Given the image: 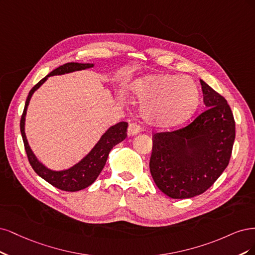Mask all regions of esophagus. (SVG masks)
I'll use <instances>...</instances> for the list:
<instances>
[{"mask_svg": "<svg viewBox=\"0 0 255 255\" xmlns=\"http://www.w3.org/2000/svg\"><path fill=\"white\" fill-rule=\"evenodd\" d=\"M141 131H142V129H141V127H139V125L135 124V123H132V124L129 125L127 133H128V135H136L141 132Z\"/></svg>", "mask_w": 255, "mask_h": 255, "instance_id": "1", "label": "esophagus"}]
</instances>
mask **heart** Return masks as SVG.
I'll return each mask as SVG.
<instances>
[{
    "instance_id": "1",
    "label": "heart",
    "mask_w": 255,
    "mask_h": 255,
    "mask_svg": "<svg viewBox=\"0 0 255 255\" xmlns=\"http://www.w3.org/2000/svg\"><path fill=\"white\" fill-rule=\"evenodd\" d=\"M134 93L143 102L142 113L151 124L177 127L191 119L198 108L200 92L190 76L155 74L138 79Z\"/></svg>"
}]
</instances>
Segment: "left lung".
<instances>
[{
	"instance_id": "obj_1",
	"label": "left lung",
	"mask_w": 255,
	"mask_h": 255,
	"mask_svg": "<svg viewBox=\"0 0 255 255\" xmlns=\"http://www.w3.org/2000/svg\"><path fill=\"white\" fill-rule=\"evenodd\" d=\"M207 110L190 125L153 134L149 168L159 190L174 199L198 196L228 166L235 122L225 97L200 79Z\"/></svg>"
}]
</instances>
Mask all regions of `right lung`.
I'll list each match as a JSON object with an SVG mask.
<instances>
[{"label": "right lung", "mask_w": 255, "mask_h": 255, "mask_svg": "<svg viewBox=\"0 0 255 255\" xmlns=\"http://www.w3.org/2000/svg\"><path fill=\"white\" fill-rule=\"evenodd\" d=\"M93 67H94V63L69 62L52 71L43 79H41L39 83L29 91L28 96L26 98L25 107H24L22 118H21V123H20L21 134H22L24 147H25V151L27 153V158L31 167L34 168L36 174L42 179H44L46 182L65 192H77L80 190H84V188L90 186L95 181L98 175H100L101 171L103 170L111 149L114 146L118 145L122 141H124L126 138L128 123L120 122L118 124L109 127L106 130V132L101 136V138L98 139V142L94 145L93 148L89 151V153L86 154L79 162L74 164L73 166L67 169L54 170L46 167L42 162L39 161L34 151H32L30 148L26 134H25L26 112H27V108H28V105L32 94H34L37 90L45 83L48 77L64 75V74L91 69Z\"/></svg>", "instance_id": "1"}]
</instances>
